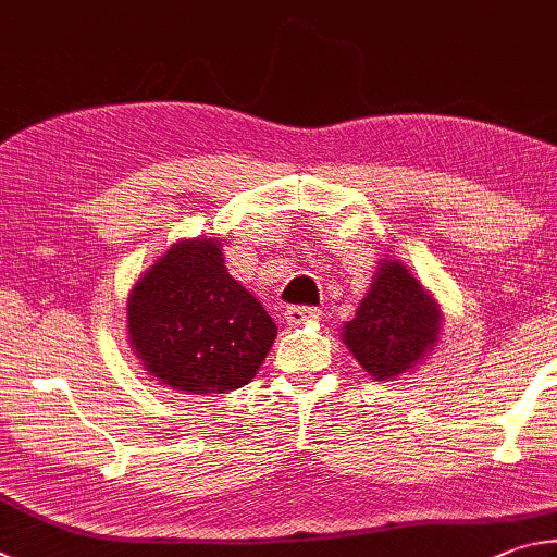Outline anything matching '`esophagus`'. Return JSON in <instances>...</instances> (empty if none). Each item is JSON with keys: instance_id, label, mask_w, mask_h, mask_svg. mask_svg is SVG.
<instances>
[{"instance_id": "obj_1", "label": "esophagus", "mask_w": 557, "mask_h": 557, "mask_svg": "<svg viewBox=\"0 0 557 557\" xmlns=\"http://www.w3.org/2000/svg\"><path fill=\"white\" fill-rule=\"evenodd\" d=\"M286 323L288 325H304L308 320H313L320 315V310L313 306H290L286 308Z\"/></svg>"}]
</instances>
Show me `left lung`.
I'll return each instance as SVG.
<instances>
[{
	"label": "left lung",
	"instance_id": "obj_1",
	"mask_svg": "<svg viewBox=\"0 0 557 557\" xmlns=\"http://www.w3.org/2000/svg\"><path fill=\"white\" fill-rule=\"evenodd\" d=\"M441 333V310L421 281L398 261H384L343 339L359 364L376 379H394L431 352Z\"/></svg>",
	"mask_w": 557,
	"mask_h": 557
}]
</instances>
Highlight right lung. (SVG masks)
<instances>
[{"mask_svg":"<svg viewBox=\"0 0 557 557\" xmlns=\"http://www.w3.org/2000/svg\"><path fill=\"white\" fill-rule=\"evenodd\" d=\"M126 323L146 372L193 394L249 384L276 339L273 320L230 276L214 239L173 244L134 286Z\"/></svg>","mask_w":557,"mask_h":557,"instance_id":"right-lung-1","label":"right lung"}]
</instances>
